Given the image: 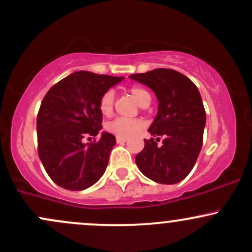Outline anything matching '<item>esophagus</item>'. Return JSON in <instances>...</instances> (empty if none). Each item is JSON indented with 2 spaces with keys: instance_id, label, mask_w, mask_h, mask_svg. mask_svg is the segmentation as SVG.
Returning a JSON list of instances; mask_svg holds the SVG:
<instances>
[{
  "instance_id": "34e87169",
  "label": "esophagus",
  "mask_w": 252,
  "mask_h": 252,
  "mask_svg": "<svg viewBox=\"0 0 252 252\" xmlns=\"http://www.w3.org/2000/svg\"><path fill=\"white\" fill-rule=\"evenodd\" d=\"M116 141H117V143H126V141H128V138H126V137H121V136H117Z\"/></svg>"
}]
</instances>
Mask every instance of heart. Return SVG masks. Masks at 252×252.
Masks as SVG:
<instances>
[{"instance_id": "1", "label": "heart", "mask_w": 252, "mask_h": 252, "mask_svg": "<svg viewBox=\"0 0 252 252\" xmlns=\"http://www.w3.org/2000/svg\"><path fill=\"white\" fill-rule=\"evenodd\" d=\"M131 94L137 100L138 104H143L146 100H150V94L147 90L138 86L131 88ZM114 100H115V92L114 90H108L103 94V96L99 99V110L104 116L109 117L111 116L114 112ZM144 123L140 120H134V118H126V117H118L114 120L112 122L108 124L109 131L114 132L115 135L121 136V137H131L137 134L141 129L143 128Z\"/></svg>"}]
</instances>
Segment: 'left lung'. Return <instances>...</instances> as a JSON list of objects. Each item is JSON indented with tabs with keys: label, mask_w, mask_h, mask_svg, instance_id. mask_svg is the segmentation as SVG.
Here are the masks:
<instances>
[{
	"label": "left lung",
	"mask_w": 252,
	"mask_h": 252,
	"mask_svg": "<svg viewBox=\"0 0 252 252\" xmlns=\"http://www.w3.org/2000/svg\"><path fill=\"white\" fill-rule=\"evenodd\" d=\"M154 91L158 110L144 140V148L136 155L138 169L150 180L174 185L184 180L194 167L202 146L206 112L194 83L170 68L130 76ZM163 144L158 146L159 136Z\"/></svg>",
	"instance_id": "left-lung-1"
}]
</instances>
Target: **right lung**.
Listing matches in <instances>:
<instances>
[{"instance_id": "1", "label": "right lung", "mask_w": 252, "mask_h": 252, "mask_svg": "<svg viewBox=\"0 0 252 252\" xmlns=\"http://www.w3.org/2000/svg\"><path fill=\"white\" fill-rule=\"evenodd\" d=\"M123 79L78 71L52 86L43 97L36 120L37 153L58 186L83 190L102 178L116 137L103 131L99 141L84 143L83 138H94L100 131V97Z\"/></svg>"}]
</instances>
